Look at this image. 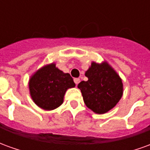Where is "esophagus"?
Listing matches in <instances>:
<instances>
[{
  "mask_svg": "<svg viewBox=\"0 0 150 150\" xmlns=\"http://www.w3.org/2000/svg\"><path fill=\"white\" fill-rule=\"evenodd\" d=\"M74 82H75V84L78 85L79 83L80 82V79H79V78H75V79H74Z\"/></svg>",
  "mask_w": 150,
  "mask_h": 150,
  "instance_id": "esophagus-1",
  "label": "esophagus"
}]
</instances>
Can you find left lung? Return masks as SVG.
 Here are the masks:
<instances>
[{"mask_svg":"<svg viewBox=\"0 0 150 150\" xmlns=\"http://www.w3.org/2000/svg\"><path fill=\"white\" fill-rule=\"evenodd\" d=\"M85 75L88 81L78 84L86 106L96 114H104L116 106L123 96L122 79L117 72L104 61L92 62Z\"/></svg>","mask_w":150,"mask_h":150,"instance_id":"8db88e82","label":"left lung"}]
</instances>
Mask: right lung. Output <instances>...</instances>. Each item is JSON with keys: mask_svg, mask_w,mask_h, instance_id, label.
Masks as SVG:
<instances>
[{"mask_svg": "<svg viewBox=\"0 0 150 150\" xmlns=\"http://www.w3.org/2000/svg\"><path fill=\"white\" fill-rule=\"evenodd\" d=\"M75 87L71 75L59 70L54 62L42 67L29 79L32 100L37 106L46 111L59 108L63 103L67 89Z\"/></svg>", "mask_w": 150, "mask_h": 150, "instance_id": "add662e5", "label": "right lung"}]
</instances>
